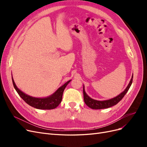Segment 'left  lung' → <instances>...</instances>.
Instances as JSON below:
<instances>
[{"mask_svg":"<svg viewBox=\"0 0 147 147\" xmlns=\"http://www.w3.org/2000/svg\"><path fill=\"white\" fill-rule=\"evenodd\" d=\"M132 78H133V74L129 83L128 84L126 88L124 90L123 92L121 93V94H119L117 97H115L112 99H110L109 100H102V101L97 100L91 98L90 96H88L85 91H84V87L83 86V91L84 101L89 107L92 109H107L109 107H111L117 104L118 102L123 98V97L126 94V92L128 91L129 89L130 86H131L132 83Z\"/></svg>","mask_w":147,"mask_h":147,"instance_id":"8db88e82","label":"left lung"}]
</instances>
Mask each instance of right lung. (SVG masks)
I'll list each match as a JSON object with an SVG mask.
<instances>
[{
	"mask_svg": "<svg viewBox=\"0 0 147 147\" xmlns=\"http://www.w3.org/2000/svg\"><path fill=\"white\" fill-rule=\"evenodd\" d=\"M70 81L71 80H69L67 82H66L63 86L59 88L52 95L47 97H44V98H37V97L30 96L25 94L24 92H22L20 89L17 88L12 77L13 86H14L18 94L20 95L21 98L30 106L33 107L35 109L42 110H51L56 108L62 101L64 89Z\"/></svg>",
	"mask_w": 147,
	"mask_h": 147,
	"instance_id": "1",
	"label": "right lung"
}]
</instances>
